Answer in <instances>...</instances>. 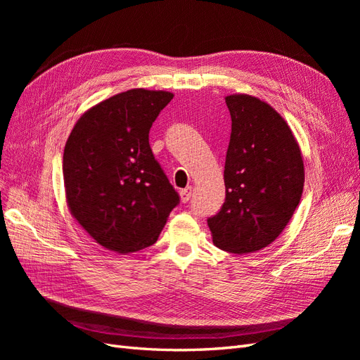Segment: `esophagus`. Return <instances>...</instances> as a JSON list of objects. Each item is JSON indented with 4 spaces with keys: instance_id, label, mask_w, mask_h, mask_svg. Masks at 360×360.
<instances>
[{
    "instance_id": "esophagus-1",
    "label": "esophagus",
    "mask_w": 360,
    "mask_h": 360,
    "mask_svg": "<svg viewBox=\"0 0 360 360\" xmlns=\"http://www.w3.org/2000/svg\"><path fill=\"white\" fill-rule=\"evenodd\" d=\"M191 195H192V186H188L180 191V200L181 202H188L191 200Z\"/></svg>"
}]
</instances>
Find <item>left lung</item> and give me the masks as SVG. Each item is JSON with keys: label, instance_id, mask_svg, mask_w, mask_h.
Returning <instances> with one entry per match:
<instances>
[{"label": "left lung", "instance_id": "obj_1", "mask_svg": "<svg viewBox=\"0 0 360 360\" xmlns=\"http://www.w3.org/2000/svg\"><path fill=\"white\" fill-rule=\"evenodd\" d=\"M225 202L207 219L213 243L250 254L274 243L300 202L304 167L297 139L274 108L249 94H230Z\"/></svg>", "mask_w": 360, "mask_h": 360}]
</instances>
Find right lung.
<instances>
[{
  "mask_svg": "<svg viewBox=\"0 0 360 360\" xmlns=\"http://www.w3.org/2000/svg\"><path fill=\"white\" fill-rule=\"evenodd\" d=\"M174 97L132 89L85 111L63 155L66 201L96 243L117 254L153 245L180 201L148 144L150 127Z\"/></svg>",
  "mask_w": 360,
  "mask_h": 360,
  "instance_id": "right-lung-1",
  "label": "right lung"
}]
</instances>
